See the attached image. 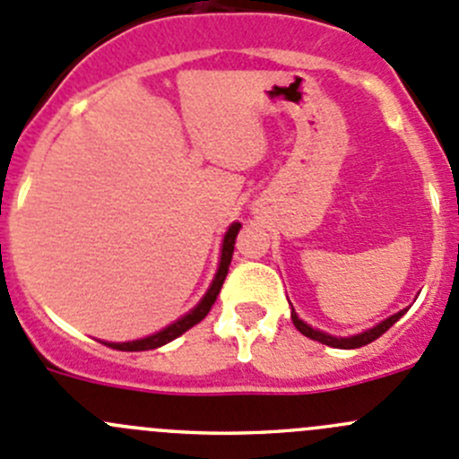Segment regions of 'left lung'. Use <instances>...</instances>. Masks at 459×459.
<instances>
[{
  "label": "left lung",
  "mask_w": 459,
  "mask_h": 459,
  "mask_svg": "<svg viewBox=\"0 0 459 459\" xmlns=\"http://www.w3.org/2000/svg\"><path fill=\"white\" fill-rule=\"evenodd\" d=\"M405 315V310L396 312L394 316H389V319H385L383 324H378V326H374L371 331H365V333H359V335H353V337H333V335H326V333H321V331H315V328H310L307 324H303L301 319L297 316V312L292 310V321H294V326H297V331L301 333V335L310 337V340L315 342H321V344H326V346H335V349H359V346H367L371 344L374 340H378L383 333H387L389 328L396 324L401 316Z\"/></svg>",
  "instance_id": "obj_1"
}]
</instances>
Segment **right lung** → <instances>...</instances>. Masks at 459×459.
<instances>
[{"instance_id":"1","label":"right lung","mask_w":459,"mask_h":459,"mask_svg":"<svg viewBox=\"0 0 459 459\" xmlns=\"http://www.w3.org/2000/svg\"><path fill=\"white\" fill-rule=\"evenodd\" d=\"M238 233H239V224H233L229 230H226L224 244H221V260H220V269H217V276H215V281H212V285H210L208 292H205V297L201 299V303L195 307V310L187 312V315L181 316L177 324H171V326H167L165 331L156 333V335L144 337V340H135V342H124V344H108L110 349H117V351L158 349V346L167 344V342H171V340H177L178 335H183V333L190 331L192 326H196V324H199V321L208 315L210 307H212V303L217 301V294H220L221 285H224L226 273H229L230 258H233L235 238H238Z\"/></svg>"}]
</instances>
